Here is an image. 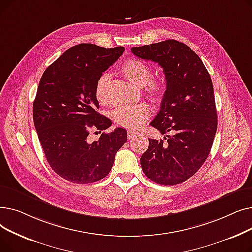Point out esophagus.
Listing matches in <instances>:
<instances>
[{
	"label": "esophagus",
	"mask_w": 252,
	"mask_h": 252,
	"mask_svg": "<svg viewBox=\"0 0 252 252\" xmlns=\"http://www.w3.org/2000/svg\"><path fill=\"white\" fill-rule=\"evenodd\" d=\"M136 136H137V131H134V130H131V129L127 130V139L128 140L134 139Z\"/></svg>",
	"instance_id": "1"
}]
</instances>
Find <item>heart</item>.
<instances>
[{
	"mask_svg": "<svg viewBox=\"0 0 252 252\" xmlns=\"http://www.w3.org/2000/svg\"><path fill=\"white\" fill-rule=\"evenodd\" d=\"M123 74L136 87L142 88L148 84V92L151 98L160 102L165 95V85L160 81H151L153 72L150 66L140 59L126 60L121 68ZM110 81L108 73H102L96 82L95 95L101 104L108 102L107 88ZM150 116V109L146 104L119 106L111 112L113 122L125 127L139 128Z\"/></svg>",
	"mask_w": 252,
	"mask_h": 252,
	"instance_id": "1",
	"label": "heart"
}]
</instances>
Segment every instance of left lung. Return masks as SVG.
<instances>
[{"label": "left lung", "instance_id": "8db88e82", "mask_svg": "<svg viewBox=\"0 0 252 252\" xmlns=\"http://www.w3.org/2000/svg\"><path fill=\"white\" fill-rule=\"evenodd\" d=\"M131 52L159 64L166 81L160 110L150 124L166 135V142L148 138L149 147L140 160L143 173L165 186L181 184L197 173L213 146L218 128L213 82L196 53L176 39Z\"/></svg>", "mask_w": 252, "mask_h": 252}]
</instances>
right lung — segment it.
I'll list each match as a JSON object with an SVG mask.
<instances>
[{"mask_svg":"<svg viewBox=\"0 0 252 252\" xmlns=\"http://www.w3.org/2000/svg\"><path fill=\"white\" fill-rule=\"evenodd\" d=\"M125 51L93 44L71 47L45 70L33 102L32 115L47 160L66 181L89 184L102 180L112 168L116 152L126 142V130L116 127L90 142L91 128L107 129L95 95L98 77Z\"/></svg>","mask_w":252,"mask_h":252,"instance_id":"obj_1","label":"right lung"}]
</instances>
